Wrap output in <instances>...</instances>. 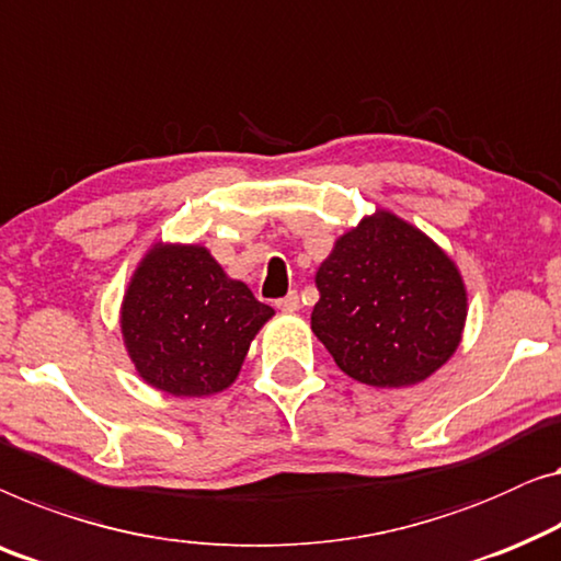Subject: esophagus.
Returning <instances> with one entry per match:
<instances>
[{
  "instance_id": "obj_1",
  "label": "esophagus",
  "mask_w": 561,
  "mask_h": 561,
  "mask_svg": "<svg viewBox=\"0 0 561 561\" xmlns=\"http://www.w3.org/2000/svg\"><path fill=\"white\" fill-rule=\"evenodd\" d=\"M280 308V311H286V313H296L298 308H300V300H298V294L296 290H290V294L286 296V298H280L278 304H275Z\"/></svg>"
}]
</instances>
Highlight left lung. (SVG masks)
Returning a JSON list of instances; mask_svg holds the SVG:
<instances>
[{
    "label": "left lung",
    "mask_w": 561,
    "mask_h": 561,
    "mask_svg": "<svg viewBox=\"0 0 561 561\" xmlns=\"http://www.w3.org/2000/svg\"><path fill=\"white\" fill-rule=\"evenodd\" d=\"M316 288L313 334L362 385H420L460 346L468 290L458 265L389 209L341 234L316 271Z\"/></svg>",
    "instance_id": "8db88e82"
}]
</instances>
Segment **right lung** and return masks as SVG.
<instances>
[{
  "label": "right lung",
  "mask_w": 561,
  "mask_h": 561,
  "mask_svg": "<svg viewBox=\"0 0 561 561\" xmlns=\"http://www.w3.org/2000/svg\"><path fill=\"white\" fill-rule=\"evenodd\" d=\"M273 316L205 245L157 242L128 280L121 334L146 385L207 397L238 379L250 341Z\"/></svg>",
  "instance_id": "obj_1"
}]
</instances>
